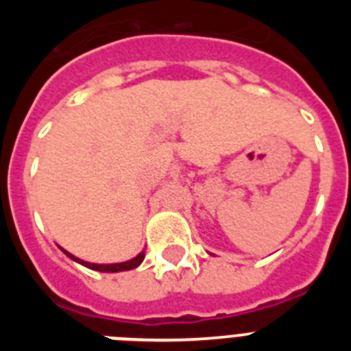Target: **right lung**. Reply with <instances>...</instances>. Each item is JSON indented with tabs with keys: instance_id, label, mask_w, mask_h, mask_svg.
<instances>
[{
	"instance_id": "add662e5",
	"label": "right lung",
	"mask_w": 351,
	"mask_h": 351,
	"mask_svg": "<svg viewBox=\"0 0 351 351\" xmlns=\"http://www.w3.org/2000/svg\"><path fill=\"white\" fill-rule=\"evenodd\" d=\"M61 251H63L64 255L70 256L71 260H75V262L82 263L84 267H88V269H93V271H98V272H121V271H132V269L138 267L142 263V260H144V251L142 253H138L135 258L128 260V262H121V263H91V262H84V260L77 258V256H73L71 253H68L66 250H63L61 247Z\"/></svg>"
}]
</instances>
